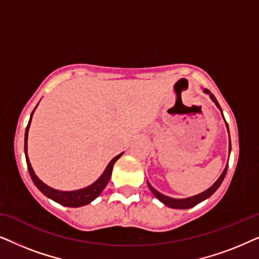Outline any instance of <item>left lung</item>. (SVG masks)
<instances>
[{"mask_svg":"<svg viewBox=\"0 0 259 259\" xmlns=\"http://www.w3.org/2000/svg\"><path fill=\"white\" fill-rule=\"evenodd\" d=\"M204 93H206V94L210 95L211 100L214 102L215 106H217V107L219 108V111H221L222 115H223V111H222L221 106H219L218 101L215 100V98L213 97V94H211V92L207 91V90H204ZM223 118H224V115H223ZM225 123H226V121H225ZM226 128H228V132H229L228 123H226ZM229 137H230V133H229ZM230 152H231V140H230V143H229V153H230ZM226 171H228V164H226L224 171L222 172V175L219 176V178L217 180H215V183L213 184V185L208 187L207 190H205L204 192L198 193V194H196V196L187 197V198H171V197L165 196V194L158 192V191L155 190L154 187L152 186L150 183H148V180H147V185H148V187H150V190L152 191V193H153L154 196H155V198L160 200L162 204L166 205V206H168V207H171V208H180V210H186V208L196 206L197 204H199V203H201V201H204L205 199H207L208 197H211L212 194H213L215 191L218 190V187L221 186V184L223 183V180H224V178H225Z\"/></svg>","mask_w":259,"mask_h":259,"instance_id":"8db88e82","label":"left lung"}]
</instances>
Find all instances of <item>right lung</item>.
Segmentation results:
<instances>
[{"instance_id": "right-lung-1", "label": "right lung", "mask_w": 259, "mask_h": 259, "mask_svg": "<svg viewBox=\"0 0 259 259\" xmlns=\"http://www.w3.org/2000/svg\"><path fill=\"white\" fill-rule=\"evenodd\" d=\"M36 107L34 108V111L36 109ZM34 111L31 113L29 122H28V126L26 128V133H24V154H26L28 171H29V175L31 177V179H33L35 186H36L46 197H48L49 199L56 201V203L63 205V206L80 207V206H84V205L90 204L91 201H93L95 199V198L100 196V193L104 191L106 185H107L109 182V178H111L112 176L113 166H114L115 161L123 154V152L116 155V157L113 158L112 160L108 162V165L106 166L104 173H102V175L99 177L93 184H91L90 186L83 187V189H80V190H75V191H60V190L53 189V187L46 185L41 179H38V177L35 175L34 169L31 167L29 158H28V132H29V127H30V122H31V118H33Z\"/></svg>"}]
</instances>
